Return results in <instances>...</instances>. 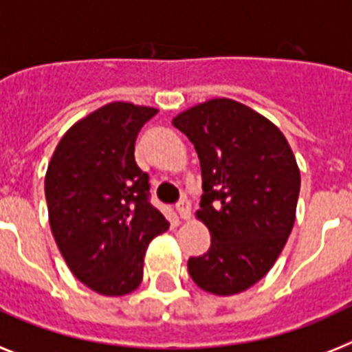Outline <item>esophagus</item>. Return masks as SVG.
<instances>
[{
    "mask_svg": "<svg viewBox=\"0 0 352 352\" xmlns=\"http://www.w3.org/2000/svg\"><path fill=\"white\" fill-rule=\"evenodd\" d=\"M176 210H178L182 219H188V217H190V203H188L187 199H182V201L176 205Z\"/></svg>",
    "mask_w": 352,
    "mask_h": 352,
    "instance_id": "obj_1",
    "label": "esophagus"
}]
</instances>
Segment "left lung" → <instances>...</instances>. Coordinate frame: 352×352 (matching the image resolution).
<instances>
[{"instance_id":"8db88e82","label":"left lung","mask_w":352,"mask_h":352,"mask_svg":"<svg viewBox=\"0 0 352 352\" xmlns=\"http://www.w3.org/2000/svg\"><path fill=\"white\" fill-rule=\"evenodd\" d=\"M194 144L203 178L196 217L210 232L207 254L188 274L208 293L228 297L259 283L292 234L300 170L274 122L232 98H212L173 118Z\"/></svg>"}]
</instances>
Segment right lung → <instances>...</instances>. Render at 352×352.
Instances as JSON below:
<instances>
[{"mask_svg": "<svg viewBox=\"0 0 352 352\" xmlns=\"http://www.w3.org/2000/svg\"><path fill=\"white\" fill-rule=\"evenodd\" d=\"M156 113L131 102L98 107L66 131L46 170L55 243L72 274L106 297L140 286L145 250L169 228L135 162L136 136Z\"/></svg>", "mask_w": 352, "mask_h": 352, "instance_id": "right-lung-1", "label": "right lung"}]
</instances>
